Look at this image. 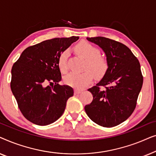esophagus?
<instances>
[{
  "label": "esophagus",
  "mask_w": 156,
  "mask_h": 156,
  "mask_svg": "<svg viewBox=\"0 0 156 156\" xmlns=\"http://www.w3.org/2000/svg\"><path fill=\"white\" fill-rule=\"evenodd\" d=\"M82 91V90H81V89H74V94H80Z\"/></svg>",
  "instance_id": "1"
}]
</instances>
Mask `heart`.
I'll return each mask as SVG.
<instances>
[{"label":"heart","mask_w":156,"mask_h":156,"mask_svg":"<svg viewBox=\"0 0 156 156\" xmlns=\"http://www.w3.org/2000/svg\"><path fill=\"white\" fill-rule=\"evenodd\" d=\"M76 54L86 59L84 70L82 73H70L64 79L66 84L75 88L81 89L88 85L94 78V74L97 79L105 75L108 68V63L105 57L100 55L97 48L86 41H81L74 47ZM67 52L64 51L58 59V67L62 73L67 71Z\"/></svg>","instance_id":"obj_1"}]
</instances>
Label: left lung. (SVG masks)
<instances>
[{
	"instance_id": "left-lung-1",
	"label": "left lung",
	"mask_w": 156,
	"mask_h": 156,
	"mask_svg": "<svg viewBox=\"0 0 156 156\" xmlns=\"http://www.w3.org/2000/svg\"><path fill=\"white\" fill-rule=\"evenodd\" d=\"M87 39L103 50L108 68L101 80L88 89L93 100L84 106L85 112L98 125L116 126L126 120L136 108L144 82L139 61L121 42L104 37ZM100 86L105 89L101 90Z\"/></svg>"
}]
</instances>
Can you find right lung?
Listing matches in <instances>:
<instances>
[{
    "mask_svg": "<svg viewBox=\"0 0 156 156\" xmlns=\"http://www.w3.org/2000/svg\"><path fill=\"white\" fill-rule=\"evenodd\" d=\"M79 37L54 38L28 47L14 63L10 88L25 119L39 126L54 123L65 112L74 94L68 85H59L60 54ZM55 83L50 87L47 84Z\"/></svg>",
    "mask_w": 156,
    "mask_h": 156,
    "instance_id": "add662e5",
    "label": "right lung"
}]
</instances>
